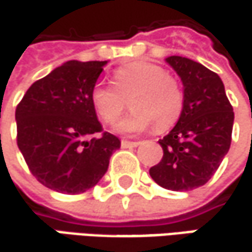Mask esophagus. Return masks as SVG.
Instances as JSON below:
<instances>
[{
  "instance_id": "esophagus-1",
  "label": "esophagus",
  "mask_w": 252,
  "mask_h": 252,
  "mask_svg": "<svg viewBox=\"0 0 252 252\" xmlns=\"http://www.w3.org/2000/svg\"><path fill=\"white\" fill-rule=\"evenodd\" d=\"M138 144H140L138 141H128V140H123L121 141L123 149H132V147H137Z\"/></svg>"
}]
</instances>
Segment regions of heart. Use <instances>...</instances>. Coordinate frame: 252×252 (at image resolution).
Listing matches in <instances>:
<instances>
[{
	"label": "heart",
	"instance_id": "obj_1",
	"mask_svg": "<svg viewBox=\"0 0 252 252\" xmlns=\"http://www.w3.org/2000/svg\"><path fill=\"white\" fill-rule=\"evenodd\" d=\"M112 85H95L91 103L101 121L114 126L124 114L126 105L132 112L118 126L123 132L146 131L156 124L164 131L177 123L183 111L180 83L166 70L150 62H132L114 70Z\"/></svg>",
	"mask_w": 252,
	"mask_h": 252
}]
</instances>
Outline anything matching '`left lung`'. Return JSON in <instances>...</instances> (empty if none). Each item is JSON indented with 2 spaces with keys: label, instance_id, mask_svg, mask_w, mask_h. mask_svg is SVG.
I'll return each instance as SVG.
<instances>
[{
  "label": "left lung",
  "instance_id": "obj_1",
  "mask_svg": "<svg viewBox=\"0 0 252 252\" xmlns=\"http://www.w3.org/2000/svg\"><path fill=\"white\" fill-rule=\"evenodd\" d=\"M166 62L183 83V111L172 131L158 140L163 158L150 169L164 189L186 192L203 186L231 146L234 111L220 78L203 64L182 56Z\"/></svg>",
  "mask_w": 252,
  "mask_h": 252
}]
</instances>
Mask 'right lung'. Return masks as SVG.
I'll list each match as a JSON object with an SVG mask.
<instances>
[{
  "mask_svg": "<svg viewBox=\"0 0 252 252\" xmlns=\"http://www.w3.org/2000/svg\"><path fill=\"white\" fill-rule=\"evenodd\" d=\"M105 64L69 60L35 80L17 105V146L32 174L52 190L76 194L94 188L121 146L103 132L91 103Z\"/></svg>",
  "mask_w": 252,
  "mask_h": 252,
  "instance_id": "1",
  "label": "right lung"
}]
</instances>
